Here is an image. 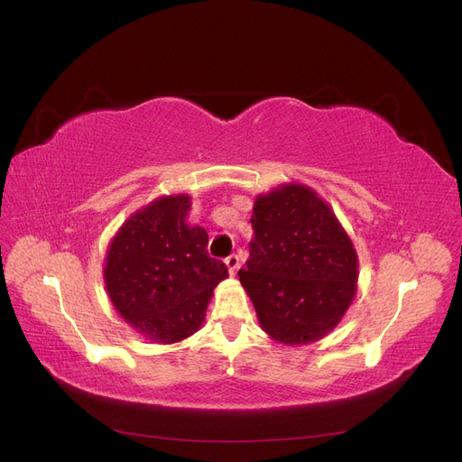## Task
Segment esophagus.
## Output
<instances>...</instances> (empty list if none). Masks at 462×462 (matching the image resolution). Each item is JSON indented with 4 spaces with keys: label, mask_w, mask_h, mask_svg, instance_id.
<instances>
[{
    "label": "esophagus",
    "mask_w": 462,
    "mask_h": 462,
    "mask_svg": "<svg viewBox=\"0 0 462 462\" xmlns=\"http://www.w3.org/2000/svg\"><path fill=\"white\" fill-rule=\"evenodd\" d=\"M226 265H227L229 273H231V274H235V273L238 271V267H241V260H238V255H236V254H233V255H229L227 260H226Z\"/></svg>",
    "instance_id": "1"
}]
</instances>
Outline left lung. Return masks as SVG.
<instances>
[{
    "instance_id": "1",
    "label": "left lung",
    "mask_w": 462,
    "mask_h": 462,
    "mask_svg": "<svg viewBox=\"0 0 462 462\" xmlns=\"http://www.w3.org/2000/svg\"><path fill=\"white\" fill-rule=\"evenodd\" d=\"M246 267L238 271L262 329L288 346L334 329L356 293L358 255L328 202L303 183L257 195Z\"/></svg>"
}]
</instances>
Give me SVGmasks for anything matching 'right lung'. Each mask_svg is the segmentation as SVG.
I'll return each instance as SVG.
<instances>
[{"mask_svg":"<svg viewBox=\"0 0 462 462\" xmlns=\"http://www.w3.org/2000/svg\"><path fill=\"white\" fill-rule=\"evenodd\" d=\"M191 197L164 195L136 210L109 243L104 284L119 315L153 343L193 336L214 288L229 276L208 255V233L189 226Z\"/></svg>","mask_w":462,"mask_h":462,"instance_id":"add662e5","label":"right lung"}]
</instances>
